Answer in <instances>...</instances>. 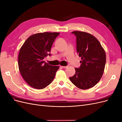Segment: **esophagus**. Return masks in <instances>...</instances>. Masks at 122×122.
Returning <instances> with one entry per match:
<instances>
[{"label": "esophagus", "instance_id": "esophagus-1", "mask_svg": "<svg viewBox=\"0 0 122 122\" xmlns=\"http://www.w3.org/2000/svg\"><path fill=\"white\" fill-rule=\"evenodd\" d=\"M61 67L62 68H64V69H66L67 68V66H61Z\"/></svg>", "mask_w": 122, "mask_h": 122}]
</instances>
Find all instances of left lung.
<instances>
[{
  "label": "left lung",
  "mask_w": 122,
  "mask_h": 122,
  "mask_svg": "<svg viewBox=\"0 0 122 122\" xmlns=\"http://www.w3.org/2000/svg\"><path fill=\"white\" fill-rule=\"evenodd\" d=\"M76 49L81 57L80 67L75 68V74L70 77L71 81L81 90L95 86L101 79L106 63V54L97 38L87 32L74 31Z\"/></svg>",
  "instance_id": "8db88e82"
}]
</instances>
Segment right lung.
Listing matches in <instances>:
<instances>
[{"label":"right lung","instance_id":"right-lung-1","mask_svg":"<svg viewBox=\"0 0 122 122\" xmlns=\"http://www.w3.org/2000/svg\"><path fill=\"white\" fill-rule=\"evenodd\" d=\"M58 32L38 33L30 36L21 47L18 67L21 74L29 86L43 89L54 78L59 66H52L44 61Z\"/></svg>","mask_w":122,"mask_h":122}]
</instances>
